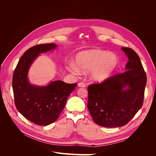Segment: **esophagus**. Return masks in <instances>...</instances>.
Wrapping results in <instances>:
<instances>
[{
	"mask_svg": "<svg viewBox=\"0 0 156 156\" xmlns=\"http://www.w3.org/2000/svg\"><path fill=\"white\" fill-rule=\"evenodd\" d=\"M86 87V85H85V84H84V83H79V84H78V87Z\"/></svg>",
	"mask_w": 156,
	"mask_h": 156,
	"instance_id": "1",
	"label": "esophagus"
}]
</instances>
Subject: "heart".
Returning <instances> with one entry per match:
<instances>
[{
  "mask_svg": "<svg viewBox=\"0 0 156 156\" xmlns=\"http://www.w3.org/2000/svg\"><path fill=\"white\" fill-rule=\"evenodd\" d=\"M118 58L111 53L103 50L90 49L78 53L75 64L71 62L68 70L75 74L90 72V79L95 83H103L109 77L117 66Z\"/></svg>",
  "mask_w": 156,
  "mask_h": 156,
  "instance_id": "b5f03b06",
  "label": "heart"
}]
</instances>
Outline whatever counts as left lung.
Masks as SVG:
<instances>
[{
    "label": "left lung",
    "mask_w": 156,
    "mask_h": 156,
    "mask_svg": "<svg viewBox=\"0 0 156 156\" xmlns=\"http://www.w3.org/2000/svg\"><path fill=\"white\" fill-rule=\"evenodd\" d=\"M121 49L129 60L126 72L88 87V111L94 122L103 127L126 125L143 103L146 75L139 56L130 48Z\"/></svg>",
    "instance_id": "obj_1"
}]
</instances>
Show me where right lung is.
Wrapping results in <instances>:
<instances>
[{"label":"right lung","mask_w":156,"mask_h":156,"mask_svg":"<svg viewBox=\"0 0 156 156\" xmlns=\"http://www.w3.org/2000/svg\"><path fill=\"white\" fill-rule=\"evenodd\" d=\"M55 44L35 45L25 52L14 71L12 87L17 111L27 120L39 126L53 123L64 109L69 94L77 84L62 81H51L39 86L32 84L28 74L35 60L44 53L57 48Z\"/></svg>","instance_id":"1"}]
</instances>
